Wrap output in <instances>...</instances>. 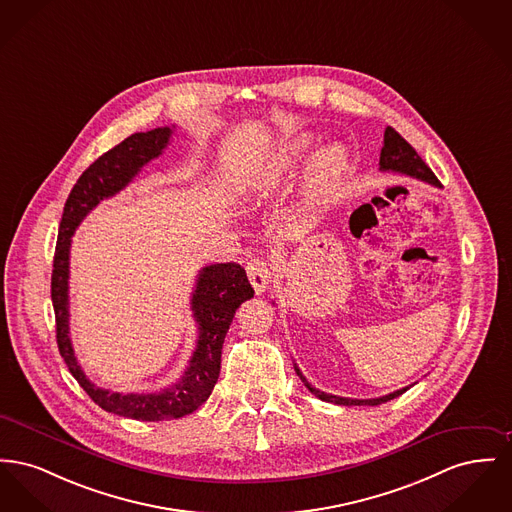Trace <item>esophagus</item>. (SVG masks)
<instances>
[{
  "label": "esophagus",
  "mask_w": 512,
  "mask_h": 512,
  "mask_svg": "<svg viewBox=\"0 0 512 512\" xmlns=\"http://www.w3.org/2000/svg\"><path fill=\"white\" fill-rule=\"evenodd\" d=\"M247 276H249V282L251 286L255 288L257 294H263L267 288H269V282H271V265L265 261V259H259V257H253L247 267Z\"/></svg>",
  "instance_id": "esophagus-1"
}]
</instances>
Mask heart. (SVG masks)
Returning <instances> with one entry per match:
<instances>
[{
  "instance_id": "obj_1",
  "label": "heart",
  "mask_w": 512,
  "mask_h": 512,
  "mask_svg": "<svg viewBox=\"0 0 512 512\" xmlns=\"http://www.w3.org/2000/svg\"><path fill=\"white\" fill-rule=\"evenodd\" d=\"M315 147V137L311 133H298L284 147L276 152L263 170V178H280L292 172L300 162H303ZM348 154L340 145H331L317 154L313 162V183L317 187H331L332 183L340 180L346 170Z\"/></svg>"
}]
</instances>
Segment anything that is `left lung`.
Instances as JSON below:
<instances>
[{"label":"left lung","mask_w":512,"mask_h":512,"mask_svg":"<svg viewBox=\"0 0 512 512\" xmlns=\"http://www.w3.org/2000/svg\"><path fill=\"white\" fill-rule=\"evenodd\" d=\"M379 170L381 172H400V174H406L410 178H416V180L425 181V183H431V185H439V180L435 178V174L429 170V166L423 162L420 158V154L414 151V147L404 139L400 137V133H396L392 127L385 129V139H383V149H381V158H379ZM298 377L301 379V383L309 389V392H313L317 398L325 400V402H334V404H340V406H379L383 402H389L392 398L400 396L402 392L408 391V387L400 389V391L391 392V394H385V396H379V398H367V400H358V398H344V396H334V394H327V392L319 391L315 389L300 371L298 365H294Z\"/></svg>","instance_id":"obj_1"}]
</instances>
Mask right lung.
<instances>
[{"label": "right lung", "instance_id": "1", "mask_svg": "<svg viewBox=\"0 0 512 512\" xmlns=\"http://www.w3.org/2000/svg\"><path fill=\"white\" fill-rule=\"evenodd\" d=\"M172 127H156L133 133L114 149L104 152L73 185L63 214L52 271V303L56 313V338L61 358L83 391L106 412L141 421L178 420L195 412L207 398L220 375L224 336L245 300L253 298L247 274L238 263L203 267L191 296V311L199 327L195 352L180 381L158 392H114L96 387L81 369L69 338V249L71 236L83 218L104 199L114 197L141 172L152 158L168 147Z\"/></svg>", "mask_w": 512, "mask_h": 512}]
</instances>
